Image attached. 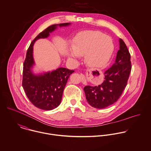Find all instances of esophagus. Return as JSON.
<instances>
[{"mask_svg":"<svg viewBox=\"0 0 151 151\" xmlns=\"http://www.w3.org/2000/svg\"><path fill=\"white\" fill-rule=\"evenodd\" d=\"M81 81H82L83 84H87V80H86V78L84 75L83 74H81Z\"/></svg>","mask_w":151,"mask_h":151,"instance_id":"1","label":"esophagus"}]
</instances>
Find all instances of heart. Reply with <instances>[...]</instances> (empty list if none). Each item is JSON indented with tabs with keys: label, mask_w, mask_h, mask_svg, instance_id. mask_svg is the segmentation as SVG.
Here are the masks:
<instances>
[{
	"label": "heart",
	"mask_w": 151,
	"mask_h": 151,
	"mask_svg": "<svg viewBox=\"0 0 151 151\" xmlns=\"http://www.w3.org/2000/svg\"><path fill=\"white\" fill-rule=\"evenodd\" d=\"M67 52L68 60L77 64L79 57L84 55L86 64L91 68L104 66L110 60L114 50L111 38L99 31H83L77 34Z\"/></svg>",
	"instance_id": "1"
}]
</instances>
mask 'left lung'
<instances>
[{"mask_svg":"<svg viewBox=\"0 0 151 151\" xmlns=\"http://www.w3.org/2000/svg\"><path fill=\"white\" fill-rule=\"evenodd\" d=\"M115 63L104 73V80L98 86H87L84 88L86 100L93 107L106 108L119 99L131 71V55L124 41L119 39Z\"/></svg>","mask_w":151,"mask_h":151,"instance_id":"obj_1","label":"left lung"}]
</instances>
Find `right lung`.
<instances>
[{"label":"right lung","instance_id":"right-lung-1","mask_svg":"<svg viewBox=\"0 0 151 151\" xmlns=\"http://www.w3.org/2000/svg\"><path fill=\"white\" fill-rule=\"evenodd\" d=\"M70 24V23H65L48 27L32 41L27 51L23 64L22 86L29 100L40 109L52 110L59 106L67 80L74 71L60 67L51 71L35 74L33 70L35 65L33 45L37 40L47 38L58 27Z\"/></svg>","mask_w":151,"mask_h":151}]
</instances>
